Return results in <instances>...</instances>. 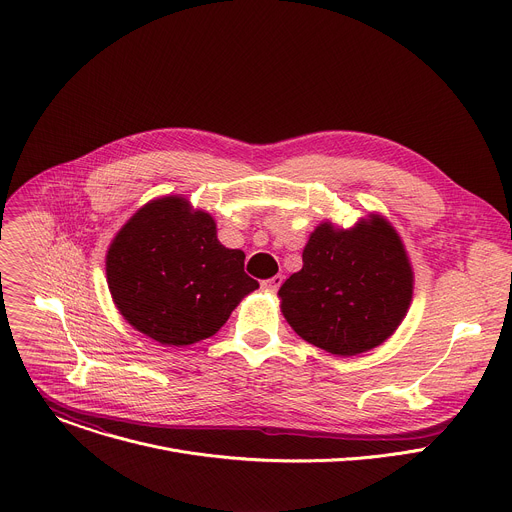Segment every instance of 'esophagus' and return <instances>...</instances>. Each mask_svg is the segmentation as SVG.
<instances>
[{"instance_id": "obj_1", "label": "esophagus", "mask_w": 512, "mask_h": 512, "mask_svg": "<svg viewBox=\"0 0 512 512\" xmlns=\"http://www.w3.org/2000/svg\"><path fill=\"white\" fill-rule=\"evenodd\" d=\"M281 283H283V277H281V275H275V277H271V279H265V281L261 283V287H263L265 291H277Z\"/></svg>"}]
</instances>
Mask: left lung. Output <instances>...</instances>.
I'll use <instances>...</instances> for the list:
<instances>
[{
  "mask_svg": "<svg viewBox=\"0 0 512 512\" xmlns=\"http://www.w3.org/2000/svg\"><path fill=\"white\" fill-rule=\"evenodd\" d=\"M302 261L277 296L283 318L306 342L356 356L381 346L407 316L413 267L383 214L371 212L350 229L320 223Z\"/></svg>",
  "mask_w": 512,
  "mask_h": 512,
  "instance_id": "left-lung-1",
  "label": "left lung"
}]
</instances>
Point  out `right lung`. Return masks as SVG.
<instances>
[{"label":"right lung","instance_id":"right-lung-1","mask_svg":"<svg viewBox=\"0 0 512 512\" xmlns=\"http://www.w3.org/2000/svg\"><path fill=\"white\" fill-rule=\"evenodd\" d=\"M105 269L119 314L166 346L214 336L259 287L245 253L221 245L214 218L180 194L143 204L111 241Z\"/></svg>","mask_w":512,"mask_h":512}]
</instances>
